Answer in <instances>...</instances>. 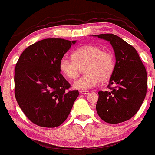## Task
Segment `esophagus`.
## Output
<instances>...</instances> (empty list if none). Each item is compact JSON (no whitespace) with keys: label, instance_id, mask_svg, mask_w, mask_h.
Listing matches in <instances>:
<instances>
[{"label":"esophagus","instance_id":"esophagus-1","mask_svg":"<svg viewBox=\"0 0 155 155\" xmlns=\"http://www.w3.org/2000/svg\"><path fill=\"white\" fill-rule=\"evenodd\" d=\"M80 93L83 95H87V94H88L90 92H89L88 90H81V91H80Z\"/></svg>","mask_w":155,"mask_h":155}]
</instances>
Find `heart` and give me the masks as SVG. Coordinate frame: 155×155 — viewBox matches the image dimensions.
<instances>
[{"mask_svg": "<svg viewBox=\"0 0 155 155\" xmlns=\"http://www.w3.org/2000/svg\"><path fill=\"white\" fill-rule=\"evenodd\" d=\"M72 59L62 58L59 62V68L65 77L74 80L85 67V75L73 84L77 90H88L97 85L100 81H107L111 77L115 68L114 54L108 50H102L98 46L79 47L72 53Z\"/></svg>", "mask_w": 155, "mask_h": 155, "instance_id": "obj_1", "label": "heart"}]
</instances>
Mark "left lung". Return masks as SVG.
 Instances as JSON below:
<instances>
[{"label":"left lung","instance_id":"left-lung-1","mask_svg":"<svg viewBox=\"0 0 155 155\" xmlns=\"http://www.w3.org/2000/svg\"><path fill=\"white\" fill-rule=\"evenodd\" d=\"M109 41L116 57L115 68L107 87L99 91L96 111L108 124H119L133 117L145 99L147 73L136 49L113 34L95 35Z\"/></svg>","mask_w":155,"mask_h":155}]
</instances>
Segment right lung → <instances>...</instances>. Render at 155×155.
Returning a JSON list of instances; mask_svg holds the SVG:
<instances>
[{
    "label": "right lung",
    "mask_w": 155,
    "mask_h": 155,
    "mask_svg": "<svg viewBox=\"0 0 155 155\" xmlns=\"http://www.w3.org/2000/svg\"><path fill=\"white\" fill-rule=\"evenodd\" d=\"M76 41L47 38L22 52L15 67V97L25 115L42 127H56L71 112L78 90L60 73L59 62Z\"/></svg>",
    "instance_id": "add662e5"
}]
</instances>
